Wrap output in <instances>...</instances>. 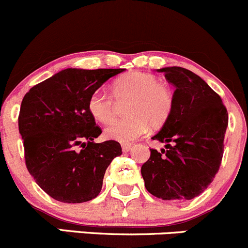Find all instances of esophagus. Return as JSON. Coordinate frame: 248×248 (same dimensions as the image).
I'll return each instance as SVG.
<instances>
[{
  "label": "esophagus",
  "instance_id": "esophagus-1",
  "mask_svg": "<svg viewBox=\"0 0 248 248\" xmlns=\"http://www.w3.org/2000/svg\"><path fill=\"white\" fill-rule=\"evenodd\" d=\"M121 146H122V151L124 152H128L129 150L132 149V144H126V142H124V144H122Z\"/></svg>",
  "mask_w": 248,
  "mask_h": 248
}]
</instances>
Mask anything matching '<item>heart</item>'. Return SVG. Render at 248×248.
Instances as JSON below:
<instances>
[{
  "label": "heart",
  "mask_w": 248,
  "mask_h": 248,
  "mask_svg": "<svg viewBox=\"0 0 248 248\" xmlns=\"http://www.w3.org/2000/svg\"><path fill=\"white\" fill-rule=\"evenodd\" d=\"M111 94L116 102L128 99L124 106L127 116L107 124L104 137L120 142L139 138L149 128H159L170 117L175 97L170 87L158 81L154 74L132 72L114 82ZM103 90L92 92L87 101L90 115L96 121L106 124L114 116L116 103Z\"/></svg>",
  "instance_id": "b5f03b06"
}]
</instances>
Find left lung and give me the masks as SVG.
<instances>
[{"label": "left lung", "mask_w": 248, "mask_h": 248, "mask_svg": "<svg viewBox=\"0 0 248 248\" xmlns=\"http://www.w3.org/2000/svg\"><path fill=\"white\" fill-rule=\"evenodd\" d=\"M175 86L174 109L154 140L167 142L150 149L142 164L145 187L163 201H191L202 193L218 171L228 112L222 99L201 77L182 67L157 69Z\"/></svg>", "instance_id": "1"}]
</instances>
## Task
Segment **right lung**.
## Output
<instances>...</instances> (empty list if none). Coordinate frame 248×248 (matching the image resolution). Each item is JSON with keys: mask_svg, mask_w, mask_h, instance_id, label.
<instances>
[{"mask_svg": "<svg viewBox=\"0 0 248 248\" xmlns=\"http://www.w3.org/2000/svg\"><path fill=\"white\" fill-rule=\"evenodd\" d=\"M124 69L67 68L32 87L22 98L19 132L27 170L51 198L84 202L102 189L107 168L122 154L115 140L96 142L102 129L87 101Z\"/></svg>", "mask_w": 248, "mask_h": 248, "instance_id": "right-lung-1", "label": "right lung"}]
</instances>
